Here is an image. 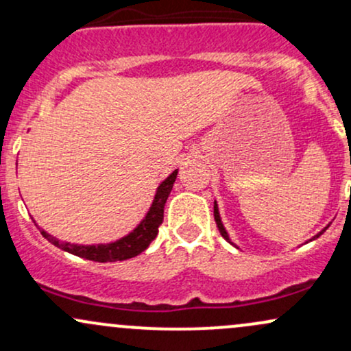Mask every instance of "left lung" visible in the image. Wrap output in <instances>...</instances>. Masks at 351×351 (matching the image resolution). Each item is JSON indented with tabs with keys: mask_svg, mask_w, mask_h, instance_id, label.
Segmentation results:
<instances>
[{
	"mask_svg": "<svg viewBox=\"0 0 351 351\" xmlns=\"http://www.w3.org/2000/svg\"><path fill=\"white\" fill-rule=\"evenodd\" d=\"M215 221H216V224H217V229H219L221 236H223V237H224V239H226L229 244H232V243H231V239H229V234H228L226 228H224V226H223V221H221V216H219V209H217V204H216V201H215ZM328 226H330V224H328ZM328 226H325L324 229H322V231H320V232H318V234H315V236H313V237H312V239H308V241H313V239H317V237H320L322 234H324V232H325V231H327V229H328ZM232 245H236V244H232Z\"/></svg>",
	"mask_w": 351,
	"mask_h": 351,
	"instance_id": "8db88e82",
	"label": "left lung"
}]
</instances>
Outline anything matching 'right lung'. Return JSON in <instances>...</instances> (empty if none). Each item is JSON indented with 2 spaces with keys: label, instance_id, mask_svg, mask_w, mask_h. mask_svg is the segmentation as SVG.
Here are the masks:
<instances>
[{
  "label": "right lung",
  "instance_id": "obj_1",
  "mask_svg": "<svg viewBox=\"0 0 351 351\" xmlns=\"http://www.w3.org/2000/svg\"><path fill=\"white\" fill-rule=\"evenodd\" d=\"M176 175H178V170L173 171L167 180H163L162 183H160V186L156 188L152 206L148 209V213L145 215L143 219L140 221L138 226H136L130 234L120 237V239L114 241V243L82 245L64 243V241L56 239L54 236L47 234L44 229H41V234L46 237L51 244H54L56 247L62 249V251L69 254H74V256L84 257V259L94 261V263H115V261H125L130 259V257L138 256V254H142L145 249L150 245L156 234H158V226L163 223L165 203H167L168 196H170Z\"/></svg>",
  "mask_w": 351,
  "mask_h": 351
}]
</instances>
